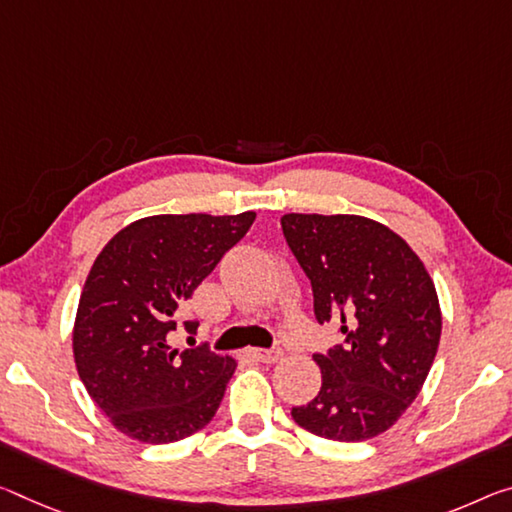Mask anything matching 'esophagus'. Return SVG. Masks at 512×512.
I'll return each instance as SVG.
<instances>
[{
    "label": "esophagus",
    "mask_w": 512,
    "mask_h": 512,
    "mask_svg": "<svg viewBox=\"0 0 512 512\" xmlns=\"http://www.w3.org/2000/svg\"><path fill=\"white\" fill-rule=\"evenodd\" d=\"M250 355H253L257 362L275 364L278 360H282V348H253Z\"/></svg>",
    "instance_id": "esophagus-1"
}]
</instances>
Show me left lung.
Segmentation results:
<instances>
[{"mask_svg":"<svg viewBox=\"0 0 512 512\" xmlns=\"http://www.w3.org/2000/svg\"><path fill=\"white\" fill-rule=\"evenodd\" d=\"M282 232L312 282L319 323H342L344 344L314 355L321 389L291 408L305 431L364 442L401 419L424 387L442 335L426 266L387 225L355 214H285Z\"/></svg>","mask_w":512,"mask_h":512,"instance_id":"8db88e82","label":"left lung"}]
</instances>
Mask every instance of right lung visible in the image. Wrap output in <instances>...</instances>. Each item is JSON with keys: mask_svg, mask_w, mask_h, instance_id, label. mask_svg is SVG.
<instances>
[{"mask_svg": "<svg viewBox=\"0 0 512 512\" xmlns=\"http://www.w3.org/2000/svg\"><path fill=\"white\" fill-rule=\"evenodd\" d=\"M255 212L159 214L123 227L95 257L81 291L72 353L86 392L120 433L184 440L216 415L237 362L173 348L180 307L243 239ZM196 332V321H184Z\"/></svg>", "mask_w": 512, "mask_h": 512, "instance_id": "add662e5", "label": "right lung"}]
</instances>
